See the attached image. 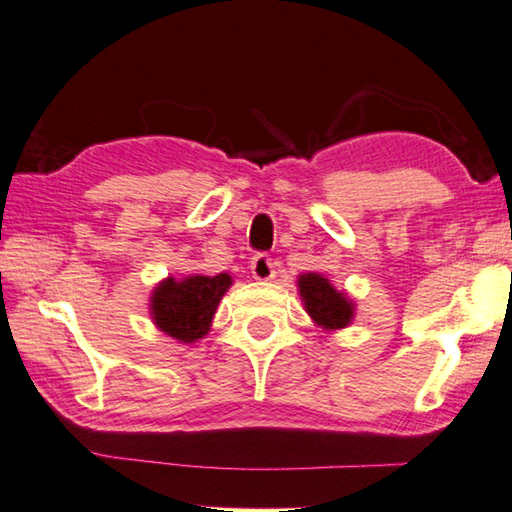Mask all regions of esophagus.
I'll use <instances>...</instances> for the list:
<instances>
[{"label": "esophagus", "instance_id": "34e87169", "mask_svg": "<svg viewBox=\"0 0 512 512\" xmlns=\"http://www.w3.org/2000/svg\"><path fill=\"white\" fill-rule=\"evenodd\" d=\"M249 269H252L256 281H272V278L276 276L274 258L269 254H256L252 258V263H249Z\"/></svg>", "mask_w": 512, "mask_h": 512}]
</instances>
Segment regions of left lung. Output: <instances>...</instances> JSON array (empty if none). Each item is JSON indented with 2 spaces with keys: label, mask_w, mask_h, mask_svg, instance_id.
I'll list each match as a JSON object with an SVG mask.
<instances>
[{
  "label": "left lung",
  "mask_w": 512,
  "mask_h": 512,
  "mask_svg": "<svg viewBox=\"0 0 512 512\" xmlns=\"http://www.w3.org/2000/svg\"><path fill=\"white\" fill-rule=\"evenodd\" d=\"M298 292H301L305 312L325 332L343 330L352 323L354 303L321 274L310 272L298 276Z\"/></svg>",
  "instance_id": "8db88e82"
}]
</instances>
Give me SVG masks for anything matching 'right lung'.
<instances>
[{
  "instance_id": "1",
  "label": "right lung",
  "mask_w": 512,
  "mask_h": 512,
  "mask_svg": "<svg viewBox=\"0 0 512 512\" xmlns=\"http://www.w3.org/2000/svg\"><path fill=\"white\" fill-rule=\"evenodd\" d=\"M231 287L229 274L169 276L151 294V318L160 332L180 343H196L209 332L220 298Z\"/></svg>"
}]
</instances>
